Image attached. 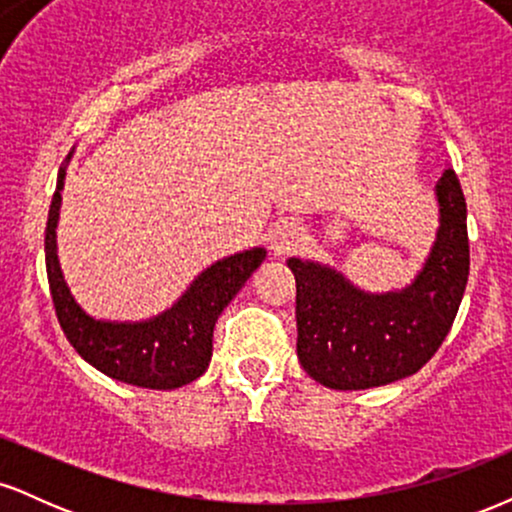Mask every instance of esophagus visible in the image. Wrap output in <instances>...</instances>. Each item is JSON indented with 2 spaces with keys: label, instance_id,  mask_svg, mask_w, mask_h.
I'll return each mask as SVG.
<instances>
[{
  "label": "esophagus",
  "instance_id": "esophagus-1",
  "mask_svg": "<svg viewBox=\"0 0 512 512\" xmlns=\"http://www.w3.org/2000/svg\"><path fill=\"white\" fill-rule=\"evenodd\" d=\"M269 248L274 250V255H289L301 245L303 240V228L301 223L291 221V219H281L276 221L267 233Z\"/></svg>",
  "mask_w": 512,
  "mask_h": 512
}]
</instances>
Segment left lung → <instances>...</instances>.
<instances>
[{"label":"left lung","mask_w":512,"mask_h":512,"mask_svg":"<svg viewBox=\"0 0 512 512\" xmlns=\"http://www.w3.org/2000/svg\"><path fill=\"white\" fill-rule=\"evenodd\" d=\"M440 228L409 289L363 293L342 274L291 257L296 351L310 378L332 390H368L424 368L448 337L469 276L467 202L455 170L436 185Z\"/></svg>","instance_id":"1"}]
</instances>
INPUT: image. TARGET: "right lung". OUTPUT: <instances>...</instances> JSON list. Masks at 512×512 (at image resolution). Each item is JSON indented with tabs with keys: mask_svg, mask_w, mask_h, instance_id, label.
Returning a JSON list of instances; mask_svg holds the SVG:
<instances>
[{
	"mask_svg": "<svg viewBox=\"0 0 512 512\" xmlns=\"http://www.w3.org/2000/svg\"><path fill=\"white\" fill-rule=\"evenodd\" d=\"M64 168L57 175L48 226L45 267L52 305L76 354L108 378L146 390H173L204 373L211 361V337L221 310L260 267L264 250H245L211 264L192 281L185 296L163 315L146 322H101L88 317L69 293L57 262L55 228L60 219Z\"/></svg>",
	"mask_w": 512,
	"mask_h": 512,
	"instance_id": "obj_1",
	"label": "right lung"
}]
</instances>
